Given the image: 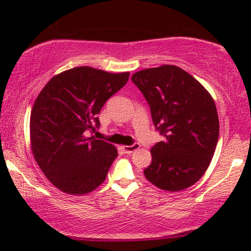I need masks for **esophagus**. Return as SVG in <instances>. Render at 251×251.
Wrapping results in <instances>:
<instances>
[{
	"mask_svg": "<svg viewBox=\"0 0 251 251\" xmlns=\"http://www.w3.org/2000/svg\"><path fill=\"white\" fill-rule=\"evenodd\" d=\"M139 147H140L139 144L135 143L133 145H130V146H122V150L125 151V153H126V154H131L135 152V151L139 150Z\"/></svg>",
	"mask_w": 251,
	"mask_h": 251,
	"instance_id": "esophagus-1",
	"label": "esophagus"
}]
</instances>
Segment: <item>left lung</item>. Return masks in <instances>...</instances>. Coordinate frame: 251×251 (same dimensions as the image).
<instances>
[{"label":"left lung","instance_id":"8db88e82","mask_svg":"<svg viewBox=\"0 0 251 251\" xmlns=\"http://www.w3.org/2000/svg\"><path fill=\"white\" fill-rule=\"evenodd\" d=\"M131 80L163 136L151 150L152 162L144 170L146 179L169 192L192 186L208 169L218 142V114L211 95L174 65L139 71Z\"/></svg>","mask_w":251,"mask_h":251}]
</instances>
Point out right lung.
Listing matches in <instances>:
<instances>
[{
  "mask_svg": "<svg viewBox=\"0 0 251 251\" xmlns=\"http://www.w3.org/2000/svg\"><path fill=\"white\" fill-rule=\"evenodd\" d=\"M129 75L75 67L53 76L37 96L30 113V147L41 170L58 190L81 195L105 180L118 150L87 137L85 131L99 128L101 107L125 87Z\"/></svg>",
  "mask_w": 251,
  "mask_h": 251,
  "instance_id": "right-lung-1",
  "label": "right lung"
}]
</instances>
